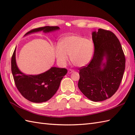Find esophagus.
<instances>
[{"label":"esophagus","mask_w":135,"mask_h":135,"mask_svg":"<svg viewBox=\"0 0 135 135\" xmlns=\"http://www.w3.org/2000/svg\"><path fill=\"white\" fill-rule=\"evenodd\" d=\"M74 71L73 70H71V69H70L68 71V74H71L72 73H74Z\"/></svg>","instance_id":"obj_1"}]
</instances>
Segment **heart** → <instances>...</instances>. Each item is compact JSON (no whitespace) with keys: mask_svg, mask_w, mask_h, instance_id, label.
Wrapping results in <instances>:
<instances>
[{"mask_svg":"<svg viewBox=\"0 0 135 135\" xmlns=\"http://www.w3.org/2000/svg\"><path fill=\"white\" fill-rule=\"evenodd\" d=\"M94 44L90 39L73 35L62 38L55 49L56 58L60 64L65 65L70 56L71 62L77 67L89 64L94 53Z\"/></svg>","mask_w":135,"mask_h":135,"instance_id":"obj_1","label":"heart"}]
</instances>
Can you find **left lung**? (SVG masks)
I'll list each match as a JSON object with an SVG mask.
<instances>
[{
	"mask_svg": "<svg viewBox=\"0 0 135 135\" xmlns=\"http://www.w3.org/2000/svg\"><path fill=\"white\" fill-rule=\"evenodd\" d=\"M94 55L87 67L79 70L78 86L93 102L110 98L119 86L125 68L121 45L115 34L99 29L91 33Z\"/></svg>",
	"mask_w": 135,
	"mask_h": 135,
	"instance_id": "obj_1",
	"label": "left lung"
}]
</instances>
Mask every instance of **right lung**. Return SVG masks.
<instances>
[{
	"mask_svg": "<svg viewBox=\"0 0 135 135\" xmlns=\"http://www.w3.org/2000/svg\"><path fill=\"white\" fill-rule=\"evenodd\" d=\"M60 30L59 27L46 26L31 30L25 34L43 31L44 33L54 32ZM16 47L11 57V72L17 89L22 96L33 103L47 101L56 93L63 76L67 73L65 68L51 67L45 73L38 75H27L21 72L18 67L16 59Z\"/></svg>",
	"mask_w": 135,
	"mask_h": 135,
	"instance_id": "right-lung-1",
	"label": "right lung"
}]
</instances>
